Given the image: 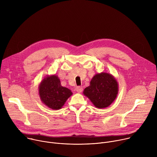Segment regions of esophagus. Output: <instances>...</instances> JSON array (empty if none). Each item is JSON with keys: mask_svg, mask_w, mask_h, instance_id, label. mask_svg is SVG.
I'll return each instance as SVG.
<instances>
[{"mask_svg": "<svg viewBox=\"0 0 157 157\" xmlns=\"http://www.w3.org/2000/svg\"><path fill=\"white\" fill-rule=\"evenodd\" d=\"M82 87H81V86H78L76 89V91H77V93H81L82 91Z\"/></svg>", "mask_w": 157, "mask_h": 157, "instance_id": "1", "label": "esophagus"}]
</instances>
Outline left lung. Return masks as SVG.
<instances>
[{"label": "left lung", "instance_id": "obj_1", "mask_svg": "<svg viewBox=\"0 0 157 157\" xmlns=\"http://www.w3.org/2000/svg\"><path fill=\"white\" fill-rule=\"evenodd\" d=\"M98 108L109 106L115 100L118 93V84L111 75L101 73L96 75L83 92Z\"/></svg>", "mask_w": 157, "mask_h": 157}]
</instances>
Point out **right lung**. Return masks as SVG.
<instances>
[{"mask_svg":"<svg viewBox=\"0 0 157 157\" xmlns=\"http://www.w3.org/2000/svg\"><path fill=\"white\" fill-rule=\"evenodd\" d=\"M69 89L61 85L59 79L55 75L46 77L39 86V94L41 101L52 109H61L71 95Z\"/></svg>","mask_w":157,"mask_h":157,"instance_id":"obj_1","label":"right lung"}]
</instances>
